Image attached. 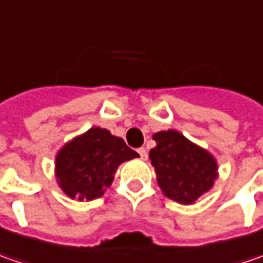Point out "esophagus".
I'll return each instance as SVG.
<instances>
[{"instance_id": "1", "label": "esophagus", "mask_w": 263, "mask_h": 263, "mask_svg": "<svg viewBox=\"0 0 263 263\" xmlns=\"http://www.w3.org/2000/svg\"><path fill=\"white\" fill-rule=\"evenodd\" d=\"M137 152H139V155H140V158H142V159H146L147 158V152L145 147H139V149H137Z\"/></svg>"}]
</instances>
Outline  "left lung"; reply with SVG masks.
I'll return each instance as SVG.
<instances>
[{
	"instance_id": "1",
	"label": "left lung",
	"mask_w": 263,
	"mask_h": 263,
	"mask_svg": "<svg viewBox=\"0 0 263 263\" xmlns=\"http://www.w3.org/2000/svg\"><path fill=\"white\" fill-rule=\"evenodd\" d=\"M152 137L157 146L151 149L149 158L165 196L190 205L211 190L218 177V164L208 151L177 130L158 132Z\"/></svg>"
}]
</instances>
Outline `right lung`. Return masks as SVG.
<instances>
[{"mask_svg":"<svg viewBox=\"0 0 263 263\" xmlns=\"http://www.w3.org/2000/svg\"><path fill=\"white\" fill-rule=\"evenodd\" d=\"M137 157L121 137L112 136L106 128L92 127L57 154L58 186L71 199L93 200L111 186L118 165Z\"/></svg>","mask_w":263,"mask_h":263,"instance_id":"right-lung-1","label":"right lung"}]
</instances>
